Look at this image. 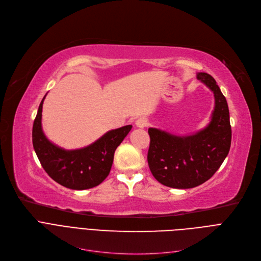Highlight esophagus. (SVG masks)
<instances>
[{"instance_id": "obj_1", "label": "esophagus", "mask_w": 261, "mask_h": 261, "mask_svg": "<svg viewBox=\"0 0 261 261\" xmlns=\"http://www.w3.org/2000/svg\"><path fill=\"white\" fill-rule=\"evenodd\" d=\"M135 124H136V126H137V127H139V128H144V127H146V126L148 125V121H147V119H146V118H144V117H140V118H138V119L136 120Z\"/></svg>"}]
</instances>
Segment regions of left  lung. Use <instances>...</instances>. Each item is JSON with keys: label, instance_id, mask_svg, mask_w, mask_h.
Listing matches in <instances>:
<instances>
[{"label": "left lung", "instance_id": "1", "mask_svg": "<svg viewBox=\"0 0 261 261\" xmlns=\"http://www.w3.org/2000/svg\"><path fill=\"white\" fill-rule=\"evenodd\" d=\"M197 79L215 96V110L208 126L188 137L148 129L149 170L157 181L168 188L191 189L202 185L217 172L231 147L232 129L225 97L211 74L199 72Z\"/></svg>", "mask_w": 261, "mask_h": 261}]
</instances>
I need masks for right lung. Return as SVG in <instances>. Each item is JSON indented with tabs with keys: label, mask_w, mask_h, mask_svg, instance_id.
I'll return each mask as SVG.
<instances>
[{
	"label": "right lung",
	"mask_w": 261,
	"mask_h": 261,
	"mask_svg": "<svg viewBox=\"0 0 261 261\" xmlns=\"http://www.w3.org/2000/svg\"><path fill=\"white\" fill-rule=\"evenodd\" d=\"M44 98L34 121L33 144L45 172L59 185L71 190H87L99 186L109 176L115 150L130 132L132 125L106 133L87 147L65 150L49 142L42 132Z\"/></svg>",
	"instance_id": "right-lung-1"
}]
</instances>
